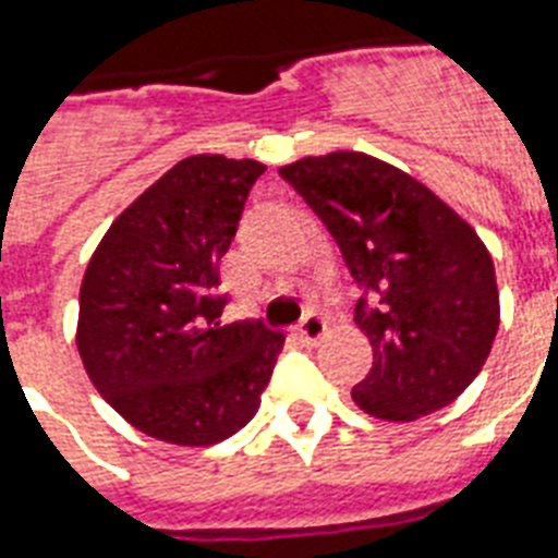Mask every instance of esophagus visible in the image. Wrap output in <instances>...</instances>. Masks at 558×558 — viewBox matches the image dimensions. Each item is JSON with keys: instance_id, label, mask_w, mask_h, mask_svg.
<instances>
[{"instance_id": "1", "label": "esophagus", "mask_w": 558, "mask_h": 558, "mask_svg": "<svg viewBox=\"0 0 558 558\" xmlns=\"http://www.w3.org/2000/svg\"><path fill=\"white\" fill-rule=\"evenodd\" d=\"M298 336H301L304 344H318V341L327 336V322H324L318 313H310L304 322H301V327H298Z\"/></svg>"}]
</instances>
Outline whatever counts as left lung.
<instances>
[{"label":"left lung","instance_id":"8db88e82","mask_svg":"<svg viewBox=\"0 0 558 558\" xmlns=\"http://www.w3.org/2000/svg\"><path fill=\"white\" fill-rule=\"evenodd\" d=\"M322 217L350 275L376 295L356 304L373 367L353 388L365 414L411 423L472 385L493 350L501 301L493 257L458 210L367 153L304 156L280 168Z\"/></svg>","mask_w":558,"mask_h":558}]
</instances>
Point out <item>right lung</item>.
<instances>
[{
    "mask_svg": "<svg viewBox=\"0 0 558 558\" xmlns=\"http://www.w3.org/2000/svg\"><path fill=\"white\" fill-rule=\"evenodd\" d=\"M266 165L187 156L126 205L81 283L77 350L98 393L147 437L214 446L260 408L287 336L222 324L219 257Z\"/></svg>",
    "mask_w": 558,
    "mask_h": 558,
    "instance_id": "1",
    "label": "right lung"
}]
</instances>
